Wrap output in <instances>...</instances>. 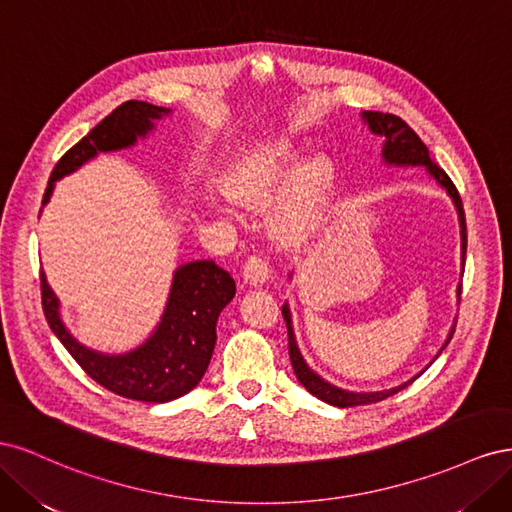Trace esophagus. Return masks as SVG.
<instances>
[{"label":"esophagus","mask_w":512,"mask_h":512,"mask_svg":"<svg viewBox=\"0 0 512 512\" xmlns=\"http://www.w3.org/2000/svg\"><path fill=\"white\" fill-rule=\"evenodd\" d=\"M269 280V265L265 258L260 256H250L243 265V282L250 286H262Z\"/></svg>","instance_id":"obj_1"}]
</instances>
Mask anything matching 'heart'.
<instances>
[{"mask_svg":"<svg viewBox=\"0 0 512 512\" xmlns=\"http://www.w3.org/2000/svg\"><path fill=\"white\" fill-rule=\"evenodd\" d=\"M288 138L247 149L226 175V194L237 205L262 209L283 192L273 207L269 228L282 243L309 239L327 215L335 188V168L327 156L303 160Z\"/></svg>","mask_w":512,"mask_h":512,"instance_id":"obj_1","label":"heart"}]
</instances>
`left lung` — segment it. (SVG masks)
<instances>
[{"label": "left lung", "instance_id": "1", "mask_svg": "<svg viewBox=\"0 0 512 512\" xmlns=\"http://www.w3.org/2000/svg\"><path fill=\"white\" fill-rule=\"evenodd\" d=\"M361 119L365 126L369 128L371 134H376L382 138V164L386 166H397V168H404V166H423L427 170V175L436 181L440 188L448 194V198L453 200V205L457 209V218H459V228H461V275H463V265H466V247H468V235H466V215H463V205H461V198L459 192L453 185V181L448 179V175L444 170L431 160L429 156V149L425 147V143L421 141L414 134V130L408 126L404 119H399L395 115L389 113H374V111H363ZM290 280H292V273H290ZM459 294H461V286H457V301H459ZM282 316L286 320V329H288V352H290V361H292V369L294 374H297V380L305 386V389L312 393L314 397L322 399L324 404H331L335 408H354V406H365V404H376V401H382L386 397L395 395L397 391L406 389L410 382H414L418 376L423 374V371L438 359L442 354V350L451 342V337L455 333V322L451 331H448L446 339L442 348L438 350V354L433 356V361H429V365L425 369L418 371L416 376H412L410 380L401 382L393 389H384V391H363V393H356V391H348L342 389V386H335L329 380H324L322 376H318L316 371L307 365V361L303 359V354L299 350L297 344V337H294V327H292V314H290V305L284 303L282 305Z\"/></svg>", "mask_w": 512, "mask_h": 512}]
</instances>
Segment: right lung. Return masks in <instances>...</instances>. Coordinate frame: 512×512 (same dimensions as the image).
Wrapping results in <instances>:
<instances>
[{"label": "right lung", "instance_id": "add662e5", "mask_svg": "<svg viewBox=\"0 0 512 512\" xmlns=\"http://www.w3.org/2000/svg\"><path fill=\"white\" fill-rule=\"evenodd\" d=\"M170 113V108L141 100L117 106L57 162L42 207L51 200L55 181L76 173L100 153L134 147L156 130V121ZM40 284L46 322L85 374L115 395L147 404H166L190 393L203 380L218 339L215 324L237 292L230 273L213 260L185 262L175 269L160 322L145 342L128 352H102L87 348L68 331L61 303L44 273Z\"/></svg>", "mask_w": 512, "mask_h": 512}]
</instances>
